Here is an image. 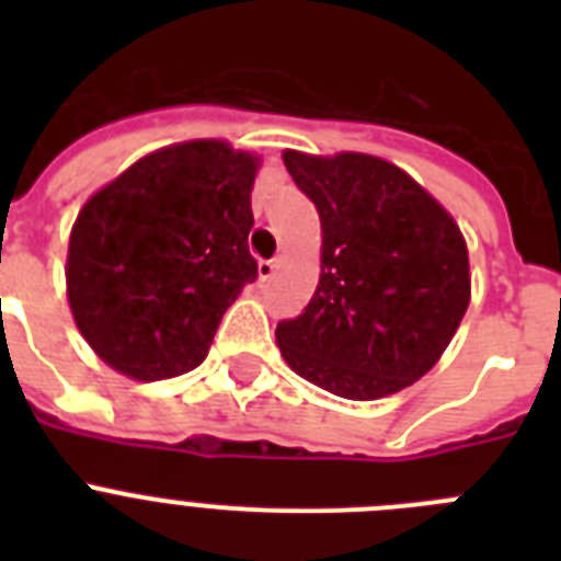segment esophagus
Segmentation results:
<instances>
[{"label": "esophagus", "instance_id": "esophagus-1", "mask_svg": "<svg viewBox=\"0 0 561 561\" xmlns=\"http://www.w3.org/2000/svg\"><path fill=\"white\" fill-rule=\"evenodd\" d=\"M277 264H280V257H270V261H261V264H257V277H261V280H270V277L275 275Z\"/></svg>", "mask_w": 561, "mask_h": 561}]
</instances>
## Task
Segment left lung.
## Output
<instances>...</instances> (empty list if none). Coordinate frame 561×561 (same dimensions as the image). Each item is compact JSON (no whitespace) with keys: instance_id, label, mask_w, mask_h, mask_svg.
Returning <instances> with one entry per match:
<instances>
[{"instance_id":"obj_1","label":"left lung","mask_w":561,"mask_h":561,"mask_svg":"<svg viewBox=\"0 0 561 561\" xmlns=\"http://www.w3.org/2000/svg\"><path fill=\"white\" fill-rule=\"evenodd\" d=\"M320 213V280L304 314L277 323L297 376L351 401L410 388L447 351L472 300L458 221L408 171L374 153L284 151Z\"/></svg>"}]
</instances>
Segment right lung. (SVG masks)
<instances>
[{"instance_id": "add662e5", "label": "right lung", "mask_w": 561, "mask_h": 561, "mask_svg": "<svg viewBox=\"0 0 561 561\" xmlns=\"http://www.w3.org/2000/svg\"><path fill=\"white\" fill-rule=\"evenodd\" d=\"M261 157L227 140L157 148L95 191L69 232L67 300L89 348L137 381L199 368L257 275L247 236Z\"/></svg>"}]
</instances>
